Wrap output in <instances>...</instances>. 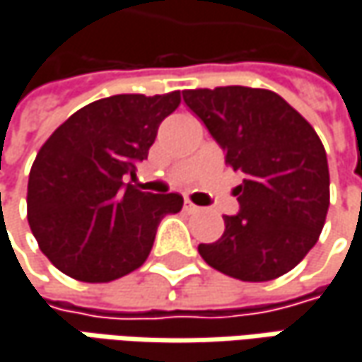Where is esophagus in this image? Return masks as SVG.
<instances>
[{"mask_svg":"<svg viewBox=\"0 0 362 362\" xmlns=\"http://www.w3.org/2000/svg\"><path fill=\"white\" fill-rule=\"evenodd\" d=\"M184 211H188V213H197V211H201L194 202L190 201H184Z\"/></svg>","mask_w":362,"mask_h":362,"instance_id":"1","label":"esophagus"}]
</instances>
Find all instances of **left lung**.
<instances>
[{"label":"left lung","instance_id":"obj_1","mask_svg":"<svg viewBox=\"0 0 362 362\" xmlns=\"http://www.w3.org/2000/svg\"><path fill=\"white\" fill-rule=\"evenodd\" d=\"M182 96L225 149V163L244 174L235 188L240 213L223 217L217 242L199 245L202 260L247 283L287 274L315 245L328 215V160L317 133L270 90L225 86Z\"/></svg>","mask_w":362,"mask_h":362}]
</instances>
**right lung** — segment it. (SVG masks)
<instances>
[{"instance_id": "1", "label": "right lung", "mask_w": 362, "mask_h": 362, "mask_svg": "<svg viewBox=\"0 0 362 362\" xmlns=\"http://www.w3.org/2000/svg\"><path fill=\"white\" fill-rule=\"evenodd\" d=\"M180 92L102 98L45 141L28 178V223L42 254L81 283H110L143 264L178 192L149 194L122 182L147 160L160 122Z\"/></svg>"}]
</instances>
